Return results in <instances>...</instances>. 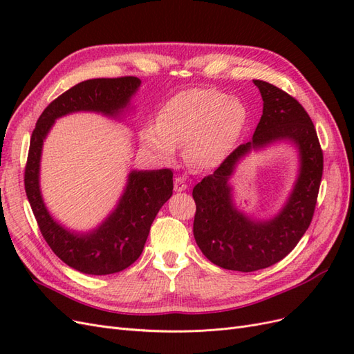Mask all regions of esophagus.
<instances>
[{
	"label": "esophagus",
	"instance_id": "esophagus-1",
	"mask_svg": "<svg viewBox=\"0 0 354 354\" xmlns=\"http://www.w3.org/2000/svg\"><path fill=\"white\" fill-rule=\"evenodd\" d=\"M187 189V183H186V178L183 177H176L174 178V190L176 192H183Z\"/></svg>",
	"mask_w": 354,
	"mask_h": 354
}]
</instances>
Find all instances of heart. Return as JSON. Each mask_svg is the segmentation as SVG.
Listing matches in <instances>:
<instances>
[{"instance_id": "heart-1", "label": "heart", "mask_w": 354, "mask_h": 354, "mask_svg": "<svg viewBox=\"0 0 354 354\" xmlns=\"http://www.w3.org/2000/svg\"><path fill=\"white\" fill-rule=\"evenodd\" d=\"M241 100L214 88H192L176 94L156 113L155 125L140 133L143 146L160 159H171L177 146L199 168H212L236 146L246 125Z\"/></svg>"}]
</instances>
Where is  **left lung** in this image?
<instances>
[{
	"instance_id": "left-lung-1",
	"label": "left lung",
	"mask_w": 354,
	"mask_h": 354,
	"mask_svg": "<svg viewBox=\"0 0 354 354\" xmlns=\"http://www.w3.org/2000/svg\"><path fill=\"white\" fill-rule=\"evenodd\" d=\"M263 97V115L252 142L239 145L212 174L194 187L196 203L194 236L207 259L218 267L255 272L270 267L291 252L312 223L324 152L308 113L276 85L255 80ZM289 140L300 152V176L283 211L269 222H254L234 208L227 183L234 165L251 148Z\"/></svg>"
}]
</instances>
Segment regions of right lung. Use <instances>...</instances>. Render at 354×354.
<instances>
[{"instance_id":"obj_1","label":"right lung","mask_w":354,"mask_h":354,"mask_svg":"<svg viewBox=\"0 0 354 354\" xmlns=\"http://www.w3.org/2000/svg\"><path fill=\"white\" fill-rule=\"evenodd\" d=\"M140 87L136 77L82 81L53 100L32 131L25 167V190L42 238L59 259L87 274H111L130 267L140 257L160 207L173 195V171H131L116 209L100 226L77 234L51 218L39 192L42 142L57 118L80 111L115 116Z\"/></svg>"}]
</instances>
